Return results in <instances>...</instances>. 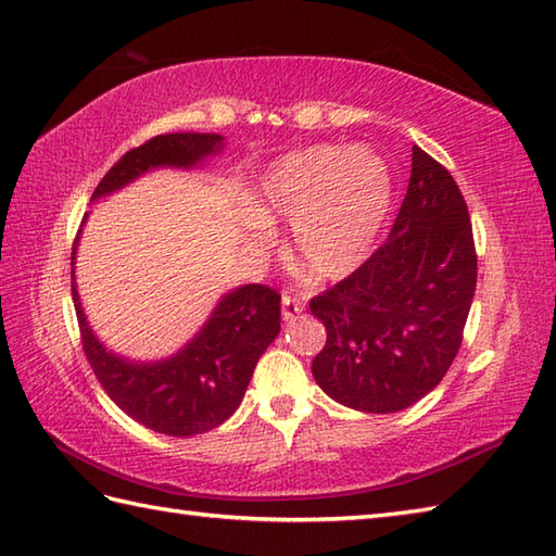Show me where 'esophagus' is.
<instances>
[{"label":"esophagus","mask_w":556,"mask_h":556,"mask_svg":"<svg viewBox=\"0 0 556 556\" xmlns=\"http://www.w3.org/2000/svg\"><path fill=\"white\" fill-rule=\"evenodd\" d=\"M304 312V302L298 298V294L286 292L282 294V320H294Z\"/></svg>","instance_id":"esophagus-1"}]
</instances>
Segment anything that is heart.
I'll list each match as a JSON object with an SVG mask.
<instances>
[{
	"label": "heart",
	"mask_w": 556,
	"mask_h": 556,
	"mask_svg": "<svg viewBox=\"0 0 556 556\" xmlns=\"http://www.w3.org/2000/svg\"><path fill=\"white\" fill-rule=\"evenodd\" d=\"M390 170L368 147L282 156L258 180L254 208L292 224L290 252L306 276L336 280L364 262L390 206ZM258 236L264 228L256 226Z\"/></svg>",
	"instance_id": "obj_1"
}]
</instances>
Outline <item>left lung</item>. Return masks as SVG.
Segmentation results:
<instances>
[{
	"label": "left lung",
	"instance_id": "8db88e82",
	"mask_svg": "<svg viewBox=\"0 0 556 556\" xmlns=\"http://www.w3.org/2000/svg\"><path fill=\"white\" fill-rule=\"evenodd\" d=\"M476 276L459 185L414 144L409 188L388 240L309 302L328 332L312 362L320 390L368 414L402 412L426 397L462 348Z\"/></svg>",
	"mask_w": 556,
	"mask_h": 556
}]
</instances>
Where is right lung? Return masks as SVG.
<instances>
[{"label": "right lung", "instance_id": "1", "mask_svg": "<svg viewBox=\"0 0 556 556\" xmlns=\"http://www.w3.org/2000/svg\"><path fill=\"white\" fill-rule=\"evenodd\" d=\"M214 132L156 135L123 154L94 188L92 200L128 185L156 166L190 168L220 150ZM73 242V254H76ZM71 256V264H73ZM83 352L104 392L150 430L174 438L200 435L238 409L258 356L280 332V294L268 286H244L218 302L206 326L170 359L132 364L111 354L92 336L73 282Z\"/></svg>", "mask_w": 556, "mask_h": 556}]
</instances>
